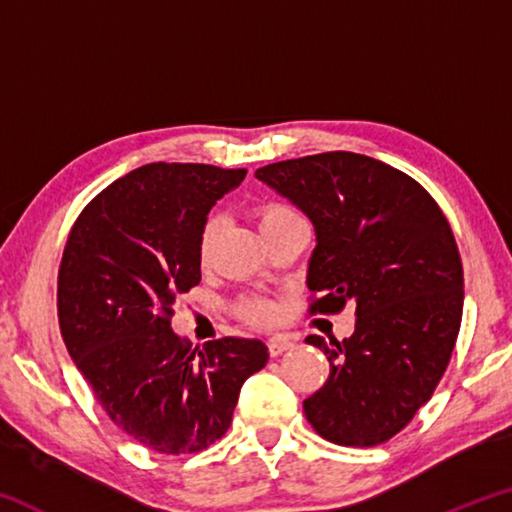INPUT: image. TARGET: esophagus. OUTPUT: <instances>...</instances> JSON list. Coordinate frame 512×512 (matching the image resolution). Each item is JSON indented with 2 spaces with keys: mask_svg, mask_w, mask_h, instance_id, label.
<instances>
[{
  "mask_svg": "<svg viewBox=\"0 0 512 512\" xmlns=\"http://www.w3.org/2000/svg\"><path fill=\"white\" fill-rule=\"evenodd\" d=\"M293 348V343L289 339H284V336H273L271 341H268V354L271 357H280L282 352H287Z\"/></svg>",
  "mask_w": 512,
  "mask_h": 512,
  "instance_id": "34e87169",
  "label": "esophagus"
}]
</instances>
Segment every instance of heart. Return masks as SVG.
I'll return each instance as SVG.
<instances>
[{
    "mask_svg": "<svg viewBox=\"0 0 512 512\" xmlns=\"http://www.w3.org/2000/svg\"><path fill=\"white\" fill-rule=\"evenodd\" d=\"M293 216H296V214H293L289 207H284L280 203H264V205L255 207V219H257L259 232H262V235H266L268 230L277 228L280 223L293 219ZM219 232H221L219 216H216V214L207 216L203 228H201V235H198V259H201L203 264L207 262V259H210L216 239H219ZM239 316L248 320V323H253V325H264V323H271V320H273V307L268 305L266 300H259V298L244 300L239 305Z\"/></svg>",
    "mask_w": 512,
    "mask_h": 512,
    "instance_id": "heart-1",
    "label": "heart"
}]
</instances>
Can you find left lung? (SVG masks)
Listing matches in <instances>:
<instances>
[{
  "instance_id": "1",
  "label": "left lung",
  "mask_w": 512,
  "mask_h": 512,
  "mask_svg": "<svg viewBox=\"0 0 512 512\" xmlns=\"http://www.w3.org/2000/svg\"><path fill=\"white\" fill-rule=\"evenodd\" d=\"M255 176L314 225L311 314H357L350 339L307 336L329 361L323 388L302 404L307 420L329 443H386L429 402L452 357L463 316L452 228L427 189L368 155H307Z\"/></svg>"
}]
</instances>
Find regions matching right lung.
<instances>
[{"label": "right lung", "mask_w": 512, "mask_h": 512, "mask_svg": "<svg viewBox=\"0 0 512 512\" xmlns=\"http://www.w3.org/2000/svg\"><path fill=\"white\" fill-rule=\"evenodd\" d=\"M246 169L153 162L85 205L58 271L69 357L108 418L160 454H192L232 422L268 348L225 336L189 350L171 329L178 298L201 282L198 235Z\"/></svg>", "instance_id": "right-lung-1"}]
</instances>
